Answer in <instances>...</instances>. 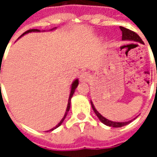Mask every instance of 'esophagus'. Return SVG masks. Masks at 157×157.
<instances>
[{"label": "esophagus", "mask_w": 157, "mask_h": 157, "mask_svg": "<svg viewBox=\"0 0 157 157\" xmlns=\"http://www.w3.org/2000/svg\"><path fill=\"white\" fill-rule=\"evenodd\" d=\"M90 74L88 72H82V73L80 75L79 78H80V81H88L89 79H90Z\"/></svg>", "instance_id": "34e87169"}]
</instances>
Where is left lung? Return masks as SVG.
<instances>
[{
  "label": "left lung",
  "mask_w": 157,
  "mask_h": 157,
  "mask_svg": "<svg viewBox=\"0 0 157 157\" xmlns=\"http://www.w3.org/2000/svg\"><path fill=\"white\" fill-rule=\"evenodd\" d=\"M121 28V30L122 32V40H134V41H138V42H140L142 44H144V41L142 40L140 36H139L136 33H134L133 31L129 30L128 28H125L124 27H120ZM91 106H92V108H93L94 112H95V114L97 115V117H98V119L100 120L101 121L103 122V124H106V125H108V126L111 127H114V128H119V127H122L124 126V125H126V124H129L130 121H127V122H115V121H109V120L106 119L105 117H103L102 115L99 113V112L95 109V107L94 106L93 103L91 102Z\"/></svg>",
  "instance_id": "1"
}]
</instances>
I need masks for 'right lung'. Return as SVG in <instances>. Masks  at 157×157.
Returning a JSON list of instances; mask_svg holds the SVG:
<instances>
[{
    "mask_svg": "<svg viewBox=\"0 0 157 157\" xmlns=\"http://www.w3.org/2000/svg\"><path fill=\"white\" fill-rule=\"evenodd\" d=\"M32 32H40V31L38 30V29H30V30H28V31H27V32H25V33H23V35H22V36H23V35H24V34H26V33H32ZM21 36H20V37H21ZM78 84H79V82H78V80H77V79H76V81H74L73 83H72V85H71V93H70V96H69L68 103H67V107L66 112H65V115H64L63 118V119H62V121H61L59 122V124H57L56 126L54 127V128H53L52 129H50V131H52V130H54V129H56V128H58V127H59V125H61V124H62V123H63V122L64 119H65V117H66L67 114V112H68L69 109H70V106H71V97H72V95H73L74 92H75V90H76V87H77V86H78ZM47 132H48V131H47Z\"/></svg>",
    "mask_w": 157,
    "mask_h": 157,
    "instance_id": "add662e5",
    "label": "right lung"
}]
</instances>
